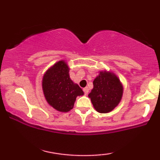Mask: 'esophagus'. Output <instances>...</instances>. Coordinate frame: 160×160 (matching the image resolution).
<instances>
[{"instance_id":"34e87169","label":"esophagus","mask_w":160,"mask_h":160,"mask_svg":"<svg viewBox=\"0 0 160 160\" xmlns=\"http://www.w3.org/2000/svg\"><path fill=\"white\" fill-rule=\"evenodd\" d=\"M83 92H84V93H85L86 95L88 94V92H89V88H88V87L83 88Z\"/></svg>"}]
</instances>
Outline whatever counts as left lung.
<instances>
[{
  "label": "left lung",
  "mask_w": 160,
  "mask_h": 160,
  "mask_svg": "<svg viewBox=\"0 0 160 160\" xmlns=\"http://www.w3.org/2000/svg\"><path fill=\"white\" fill-rule=\"evenodd\" d=\"M123 88L117 77L112 73L101 71L93 81L89 97L98 113H108L120 103Z\"/></svg>",
  "instance_id": "1"
}]
</instances>
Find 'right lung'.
I'll use <instances>...</instances> for the list:
<instances>
[{
  "label": "right lung",
  "instance_id": "obj_1",
  "mask_svg": "<svg viewBox=\"0 0 160 160\" xmlns=\"http://www.w3.org/2000/svg\"><path fill=\"white\" fill-rule=\"evenodd\" d=\"M42 86L47 102L61 112L72 109L77 97L83 95L81 88L70 78L69 68L64 61L57 62L45 73Z\"/></svg>",
  "mask_w": 160,
  "mask_h": 160
}]
</instances>
